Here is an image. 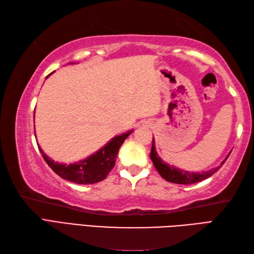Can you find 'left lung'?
I'll list each match as a JSON object with an SVG mask.
<instances>
[{"instance_id":"left-lung-1","label":"left lung","mask_w":254,"mask_h":254,"mask_svg":"<svg viewBox=\"0 0 254 254\" xmlns=\"http://www.w3.org/2000/svg\"><path fill=\"white\" fill-rule=\"evenodd\" d=\"M150 157H151L152 162H153V165L156 168V171L160 173V175L163 178L170 183L180 184V185H189V184L199 183V182H201V180H204L208 177H211L214 173H216L219 168L222 167L225 161L227 160V157H226V159L222 162L221 165L215 167V168H212V170L207 171V172L191 173L188 171H184V170H180V168H177V167L167 164V163H165L159 155H157L156 150H155L154 139H153V141H152Z\"/></svg>"}]
</instances>
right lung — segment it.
<instances>
[{"label":"right lung","mask_w":254,"mask_h":254,"mask_svg":"<svg viewBox=\"0 0 254 254\" xmlns=\"http://www.w3.org/2000/svg\"><path fill=\"white\" fill-rule=\"evenodd\" d=\"M131 132L132 130L114 137L102 149H100L92 155L87 157V159L74 163V164L66 165L55 162L44 153L40 146H39V150H40L44 161L48 163V165L60 177L68 180L70 183L79 185H91L99 183L106 178L112 168L115 165L118 150H120L125 139Z\"/></svg>","instance_id":"1"}]
</instances>
